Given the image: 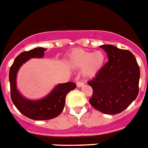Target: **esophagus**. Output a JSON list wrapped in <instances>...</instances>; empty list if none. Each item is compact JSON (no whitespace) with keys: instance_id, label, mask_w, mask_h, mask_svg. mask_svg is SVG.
I'll return each mask as SVG.
<instances>
[{"instance_id":"esophagus-1","label":"esophagus","mask_w":148,"mask_h":148,"mask_svg":"<svg viewBox=\"0 0 148 148\" xmlns=\"http://www.w3.org/2000/svg\"><path fill=\"white\" fill-rule=\"evenodd\" d=\"M84 85V83L83 82H80V81H78L77 83H76V86H78V87H81V86H83Z\"/></svg>"}]
</instances>
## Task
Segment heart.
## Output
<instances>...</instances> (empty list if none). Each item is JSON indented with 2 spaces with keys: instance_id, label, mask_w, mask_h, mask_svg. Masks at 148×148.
<instances>
[{
  "instance_id": "heart-1",
  "label": "heart",
  "mask_w": 148,
  "mask_h": 148,
  "mask_svg": "<svg viewBox=\"0 0 148 148\" xmlns=\"http://www.w3.org/2000/svg\"><path fill=\"white\" fill-rule=\"evenodd\" d=\"M106 60L102 51L94 52L84 50H74L69 56V62L75 69H83V74L87 77H93L101 69Z\"/></svg>"
}]
</instances>
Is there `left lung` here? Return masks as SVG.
<instances>
[{
    "instance_id": "obj_1",
    "label": "left lung",
    "mask_w": 148,
    "mask_h": 148,
    "mask_svg": "<svg viewBox=\"0 0 148 148\" xmlns=\"http://www.w3.org/2000/svg\"><path fill=\"white\" fill-rule=\"evenodd\" d=\"M108 62L88 82L93 88L90 104L99 112L115 115L125 110L139 93L140 68L130 51L110 44L101 46Z\"/></svg>"
}]
</instances>
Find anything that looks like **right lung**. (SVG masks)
<instances>
[{
  "label": "right lung",
  "mask_w": 148,
  "mask_h": 148,
  "mask_svg": "<svg viewBox=\"0 0 148 148\" xmlns=\"http://www.w3.org/2000/svg\"><path fill=\"white\" fill-rule=\"evenodd\" d=\"M46 50L44 47H36L29 51L22 52L16 57L9 71L12 102L22 114L33 120H47L57 117L64 109L67 94L76 87L75 83L73 82L60 83L54 86L51 93L40 100L27 99L20 94L16 84L20 67L30 58H42Z\"/></svg>",
  "instance_id": "1"
}]
</instances>
